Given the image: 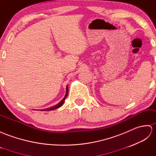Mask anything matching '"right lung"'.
Wrapping results in <instances>:
<instances>
[{
	"mask_svg": "<svg viewBox=\"0 0 156 156\" xmlns=\"http://www.w3.org/2000/svg\"><path fill=\"white\" fill-rule=\"evenodd\" d=\"M67 89V91H66V95H65V98L63 99V100H62L61 101H60L59 103H58L57 105H55V106H53V107H50V108H48V109H41V111H51V110H53V109H57V108H58V107H60L63 104V103H64V101H65V99L67 98V95H68V92H69V91H68V87H67V88H66Z\"/></svg>",
	"mask_w": 156,
	"mask_h": 156,
	"instance_id": "add662e5",
	"label": "right lung"
}]
</instances>
